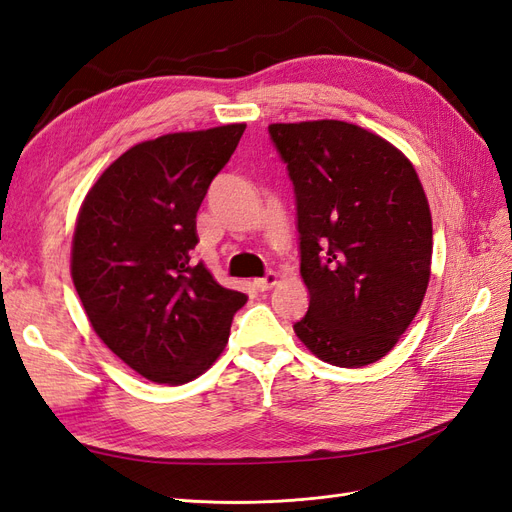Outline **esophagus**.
<instances>
[{"label": "esophagus", "mask_w": 512, "mask_h": 512, "mask_svg": "<svg viewBox=\"0 0 512 512\" xmlns=\"http://www.w3.org/2000/svg\"><path fill=\"white\" fill-rule=\"evenodd\" d=\"M275 284H277V273H273V271H269L265 277H260V280L254 282V286H256L260 292L271 290Z\"/></svg>", "instance_id": "obj_1"}]
</instances>
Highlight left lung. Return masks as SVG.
Returning a JSON list of instances; mask_svg holds the SVG:
<instances>
[{"label": "left lung", "mask_w": 512, "mask_h": 512, "mask_svg": "<svg viewBox=\"0 0 512 512\" xmlns=\"http://www.w3.org/2000/svg\"><path fill=\"white\" fill-rule=\"evenodd\" d=\"M297 196L307 314L294 333L320 361L363 367L391 352L421 309L431 213L412 162L337 119L271 123Z\"/></svg>", "instance_id": "left-lung-1"}]
</instances>
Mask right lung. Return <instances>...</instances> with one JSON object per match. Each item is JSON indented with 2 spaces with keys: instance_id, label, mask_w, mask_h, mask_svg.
Segmentation results:
<instances>
[{
  "instance_id": "obj_1",
  "label": "right lung",
  "mask_w": 512,
  "mask_h": 512,
  "mask_svg": "<svg viewBox=\"0 0 512 512\" xmlns=\"http://www.w3.org/2000/svg\"><path fill=\"white\" fill-rule=\"evenodd\" d=\"M243 130L245 123H228L138 143L81 205L74 288L96 335L151 382L185 384L207 371L247 303L192 262L198 207Z\"/></svg>"
}]
</instances>
